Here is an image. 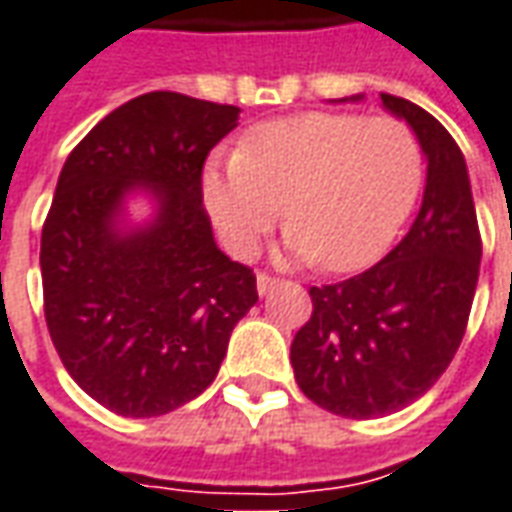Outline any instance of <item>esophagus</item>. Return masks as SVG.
I'll use <instances>...</instances> for the list:
<instances>
[{"label":"esophagus","mask_w":512,"mask_h":512,"mask_svg":"<svg viewBox=\"0 0 512 512\" xmlns=\"http://www.w3.org/2000/svg\"><path fill=\"white\" fill-rule=\"evenodd\" d=\"M277 277H268V274H257V293H260V296H266L268 291H271V288H274V285H277Z\"/></svg>","instance_id":"1"}]
</instances>
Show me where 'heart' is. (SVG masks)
<instances>
[{"instance_id": "b5f03b06", "label": "heart", "mask_w": 512, "mask_h": 512, "mask_svg": "<svg viewBox=\"0 0 512 512\" xmlns=\"http://www.w3.org/2000/svg\"><path fill=\"white\" fill-rule=\"evenodd\" d=\"M424 188V149L393 116L299 113L266 121L241 152L213 160L202 194L221 241L252 257L285 205V252L330 274L377 263Z\"/></svg>"}]
</instances>
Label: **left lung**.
I'll return each instance as SVG.
<instances>
[{
    "label": "left lung",
    "instance_id": "left-lung-1",
    "mask_svg": "<svg viewBox=\"0 0 512 512\" xmlns=\"http://www.w3.org/2000/svg\"><path fill=\"white\" fill-rule=\"evenodd\" d=\"M380 99L413 127L427 157L421 210L377 266L310 288L313 316L291 343L302 393L343 418L391 416L430 391L466 335L480 277V227L460 146L424 107Z\"/></svg>",
    "mask_w": 512,
    "mask_h": 512
}]
</instances>
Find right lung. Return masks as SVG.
Listing matches in <instances>:
<instances>
[{"instance_id":"1","label":"right lung","mask_w":512,"mask_h":512,"mask_svg":"<svg viewBox=\"0 0 512 512\" xmlns=\"http://www.w3.org/2000/svg\"><path fill=\"white\" fill-rule=\"evenodd\" d=\"M238 113L174 91L135 96L60 171L41 232L46 327L71 380L119 416L196 399L257 302L252 268L216 246L202 205L205 160ZM130 193L156 202L152 222L123 221Z\"/></svg>"}]
</instances>
